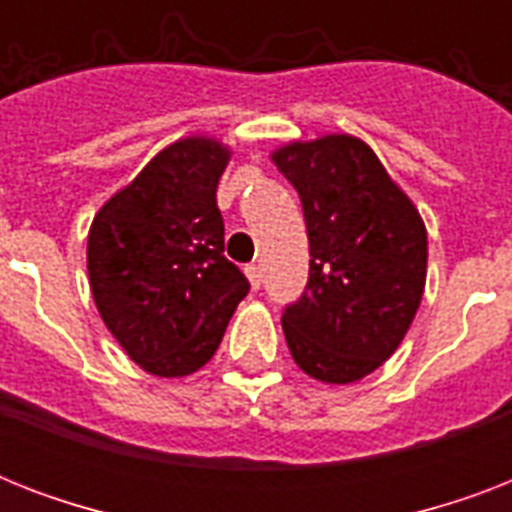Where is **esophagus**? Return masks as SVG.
I'll list each match as a JSON object with an SVG mask.
<instances>
[{"label": "esophagus", "mask_w": 512, "mask_h": 512, "mask_svg": "<svg viewBox=\"0 0 512 512\" xmlns=\"http://www.w3.org/2000/svg\"><path fill=\"white\" fill-rule=\"evenodd\" d=\"M244 271H247L249 284H252V289H260V284H263V273H260V265L252 263V265H247Z\"/></svg>", "instance_id": "obj_1"}]
</instances>
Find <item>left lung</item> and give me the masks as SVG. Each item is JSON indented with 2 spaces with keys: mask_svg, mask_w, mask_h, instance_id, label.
<instances>
[{
  "mask_svg": "<svg viewBox=\"0 0 512 512\" xmlns=\"http://www.w3.org/2000/svg\"><path fill=\"white\" fill-rule=\"evenodd\" d=\"M273 162L303 204L311 271L284 305L292 358L321 382H356L401 345L420 308L428 233L374 151L350 135L292 143Z\"/></svg>",
  "mask_w": 512,
  "mask_h": 512,
  "instance_id": "1",
  "label": "left lung"
}]
</instances>
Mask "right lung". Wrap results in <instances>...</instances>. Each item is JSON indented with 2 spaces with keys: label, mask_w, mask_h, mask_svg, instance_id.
Segmentation results:
<instances>
[{
  "label": "right lung",
  "mask_w": 512,
  "mask_h": 512,
  "mask_svg": "<svg viewBox=\"0 0 512 512\" xmlns=\"http://www.w3.org/2000/svg\"><path fill=\"white\" fill-rule=\"evenodd\" d=\"M228 151L177 140L100 209L87 271L100 316L127 356L159 377H183L215 356L249 281L223 255L217 180Z\"/></svg>",
  "instance_id": "1"
}]
</instances>
